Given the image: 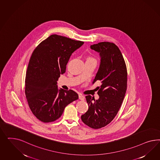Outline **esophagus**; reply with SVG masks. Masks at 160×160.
<instances>
[{"label": "esophagus", "mask_w": 160, "mask_h": 160, "mask_svg": "<svg viewBox=\"0 0 160 160\" xmlns=\"http://www.w3.org/2000/svg\"><path fill=\"white\" fill-rule=\"evenodd\" d=\"M78 97H79V99L81 100H83L84 99V96L82 94H79L78 95Z\"/></svg>", "instance_id": "1"}]
</instances>
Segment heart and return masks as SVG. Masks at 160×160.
Segmentation results:
<instances>
[{"mask_svg":"<svg viewBox=\"0 0 160 160\" xmlns=\"http://www.w3.org/2000/svg\"><path fill=\"white\" fill-rule=\"evenodd\" d=\"M95 60V58H93L92 57H91V56H89V57H88L87 58V60Z\"/></svg>","mask_w":160,"mask_h":160,"instance_id":"obj_1","label":"heart"}]
</instances>
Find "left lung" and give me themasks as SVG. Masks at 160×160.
I'll return each mask as SVG.
<instances>
[{"mask_svg":"<svg viewBox=\"0 0 160 160\" xmlns=\"http://www.w3.org/2000/svg\"><path fill=\"white\" fill-rule=\"evenodd\" d=\"M90 48L99 52L101 58L92 83L100 81L102 84L97 88L98 100L90 95L86 96L89 107L81 118L89 127L98 129L108 124L121 107L127 90V70L121 51L115 44L102 42Z\"/></svg>","mask_w":160,"mask_h":160,"instance_id":"1","label":"left lung"}]
</instances>
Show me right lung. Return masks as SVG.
<instances>
[{
    "instance_id": "add662e5",
    "label": "right lung",
    "mask_w": 160,
    "mask_h": 160,
    "mask_svg": "<svg viewBox=\"0 0 160 160\" xmlns=\"http://www.w3.org/2000/svg\"><path fill=\"white\" fill-rule=\"evenodd\" d=\"M84 42L52 34L35 48L29 60L24 91L29 107L43 122L56 121L68 104L78 100L72 90H58L57 81L66 72L72 54Z\"/></svg>"
}]
</instances>
